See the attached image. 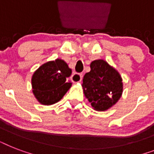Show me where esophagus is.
Listing matches in <instances>:
<instances>
[{"label": "esophagus", "instance_id": "1", "mask_svg": "<svg viewBox=\"0 0 154 154\" xmlns=\"http://www.w3.org/2000/svg\"><path fill=\"white\" fill-rule=\"evenodd\" d=\"M82 79V75L81 73H77V72H74L73 74L72 75L71 77V80H72V82H75V83H77V82H80Z\"/></svg>", "mask_w": 154, "mask_h": 154}]
</instances>
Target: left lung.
<instances>
[{"label":"left lung","mask_w":154,"mask_h":154,"mask_svg":"<svg viewBox=\"0 0 154 154\" xmlns=\"http://www.w3.org/2000/svg\"><path fill=\"white\" fill-rule=\"evenodd\" d=\"M90 68V72H86L83 78L85 95L95 109L105 111L121 97L122 77L103 60H94Z\"/></svg>","instance_id":"8db88e82"}]
</instances>
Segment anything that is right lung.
I'll return each mask as SVG.
<instances>
[{
	"label": "right lung",
	"mask_w": 154,
	"mask_h": 154,
	"mask_svg": "<svg viewBox=\"0 0 154 154\" xmlns=\"http://www.w3.org/2000/svg\"><path fill=\"white\" fill-rule=\"evenodd\" d=\"M71 69L62 60L57 59L42 65L32 77V92L40 103L53 105L62 98L71 86L66 77Z\"/></svg>",
	"instance_id": "1"
}]
</instances>
